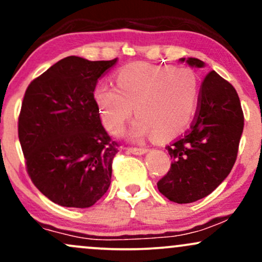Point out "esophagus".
Wrapping results in <instances>:
<instances>
[{
  "label": "esophagus",
  "mask_w": 262,
  "mask_h": 262,
  "mask_svg": "<svg viewBox=\"0 0 262 262\" xmlns=\"http://www.w3.org/2000/svg\"><path fill=\"white\" fill-rule=\"evenodd\" d=\"M127 150L134 155H143L148 151V149L146 148H127Z\"/></svg>",
  "instance_id": "34e87169"
}]
</instances>
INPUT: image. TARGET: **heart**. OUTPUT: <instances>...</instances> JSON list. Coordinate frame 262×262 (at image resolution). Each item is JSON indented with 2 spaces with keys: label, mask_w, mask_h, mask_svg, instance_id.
<instances>
[{
  "label": "heart",
  "mask_w": 262,
  "mask_h": 262,
  "mask_svg": "<svg viewBox=\"0 0 262 262\" xmlns=\"http://www.w3.org/2000/svg\"><path fill=\"white\" fill-rule=\"evenodd\" d=\"M117 87L98 82L93 101L104 128L119 135L130 119H135L129 138L140 141L155 134L158 139H170L181 134L196 112L200 83L196 74L187 68L132 62L116 73Z\"/></svg>",
  "instance_id": "1"
}]
</instances>
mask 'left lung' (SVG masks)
Listing matches in <instances>:
<instances>
[{
	"label": "left lung",
	"mask_w": 262,
	"mask_h": 262,
	"mask_svg": "<svg viewBox=\"0 0 262 262\" xmlns=\"http://www.w3.org/2000/svg\"><path fill=\"white\" fill-rule=\"evenodd\" d=\"M186 61L196 68L204 66L196 58ZM243 129L244 113L235 89L210 71L201 85L191 127L166 146L172 164L159 180V191L180 204L208 196L233 169Z\"/></svg>",
	"instance_id": "obj_1"
}]
</instances>
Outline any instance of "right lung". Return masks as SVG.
<instances>
[{"instance_id": "obj_1", "label": "right lung", "mask_w": 262, "mask_h": 262, "mask_svg": "<svg viewBox=\"0 0 262 262\" xmlns=\"http://www.w3.org/2000/svg\"><path fill=\"white\" fill-rule=\"evenodd\" d=\"M116 62L68 56L26 90L18 138L27 172L45 197L62 207L89 208L111 185L119 144L102 125L93 90Z\"/></svg>"}]
</instances>
